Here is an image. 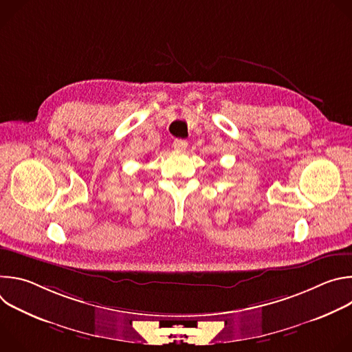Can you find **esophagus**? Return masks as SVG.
I'll return each mask as SVG.
<instances>
[{"label": "esophagus", "instance_id": "esophagus-1", "mask_svg": "<svg viewBox=\"0 0 352 352\" xmlns=\"http://www.w3.org/2000/svg\"><path fill=\"white\" fill-rule=\"evenodd\" d=\"M173 146H174V148H177V150H185L186 146H188V142H186L185 139H175V140L173 142Z\"/></svg>", "mask_w": 352, "mask_h": 352}]
</instances>
